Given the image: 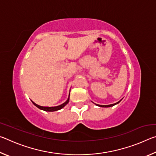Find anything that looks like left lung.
I'll list each match as a JSON object with an SVG mask.
<instances>
[{
    "mask_svg": "<svg viewBox=\"0 0 156 156\" xmlns=\"http://www.w3.org/2000/svg\"><path fill=\"white\" fill-rule=\"evenodd\" d=\"M121 100H122V99H121L120 101L115 102V103H114V104H111V105H98V104H95V105H97V106H98V107H113V106H114V105L119 103Z\"/></svg>",
    "mask_w": 156,
    "mask_h": 156,
    "instance_id": "left-lung-1",
    "label": "left lung"
}]
</instances>
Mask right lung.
Instances as JSON below:
<instances>
[{
    "label": "right lung",
    "mask_w": 156,
    "mask_h": 156,
    "mask_svg": "<svg viewBox=\"0 0 156 156\" xmlns=\"http://www.w3.org/2000/svg\"><path fill=\"white\" fill-rule=\"evenodd\" d=\"M69 96H70V92H69V97H68L67 100H66L64 103H62V105H58V106H56V107H43V106H40V105L36 104L35 102H34L32 101V100H31V102H32V103L35 105L36 107H38V109H40L41 110L45 111V112H56V111L62 109V108L68 103L69 101Z\"/></svg>",
    "instance_id": "add662e5"
}]
</instances>
